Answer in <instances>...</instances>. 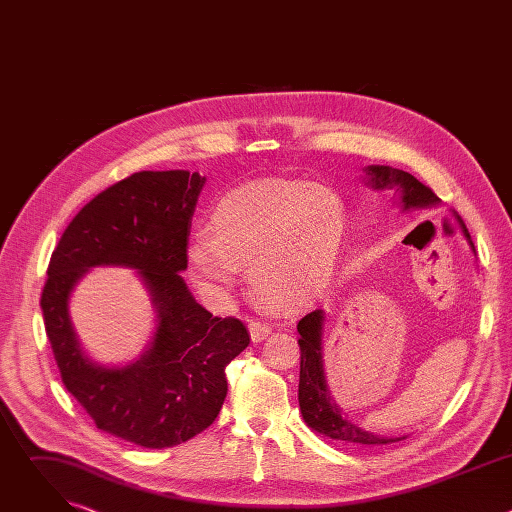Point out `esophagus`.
<instances>
[{"label":"esophagus","mask_w":512,"mask_h":512,"mask_svg":"<svg viewBox=\"0 0 512 512\" xmlns=\"http://www.w3.org/2000/svg\"><path fill=\"white\" fill-rule=\"evenodd\" d=\"M249 332H251L253 342H261V340H265L271 334V324L261 322V320H251Z\"/></svg>","instance_id":"1"}]
</instances>
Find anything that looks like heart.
I'll return each mask as SVG.
<instances>
[{"label": "heart", "mask_w": 512, "mask_h": 512, "mask_svg": "<svg viewBox=\"0 0 512 512\" xmlns=\"http://www.w3.org/2000/svg\"><path fill=\"white\" fill-rule=\"evenodd\" d=\"M212 233H198L188 259L216 296L251 267L257 294L275 306L298 304L328 281L340 253L346 210L338 194L306 182H261L216 204Z\"/></svg>", "instance_id": "heart-1"}]
</instances>
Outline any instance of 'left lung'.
Here are the masks:
<instances>
[{
  "mask_svg": "<svg viewBox=\"0 0 512 512\" xmlns=\"http://www.w3.org/2000/svg\"><path fill=\"white\" fill-rule=\"evenodd\" d=\"M367 174L375 188H387V186H399L401 200L405 208L413 206H429L440 202L435 192L421 184L415 176L403 170H395L389 166H369ZM470 239V235H466ZM472 245V243H470ZM474 249V245H472ZM322 322L324 314L322 310L306 314L298 322L300 332V409L306 419V423L330 437V440H340L344 444H358V446H385L399 442V437H379L369 431H364L356 425H352L348 419L340 415L336 405L330 401L326 379H324V364H322Z\"/></svg>",
  "mask_w": 512,
  "mask_h": 512,
  "instance_id": "1",
  "label": "left lung"
}]
</instances>
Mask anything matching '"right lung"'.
<instances>
[{
	"label": "right lung",
	"instance_id": "right-lung-1",
	"mask_svg": "<svg viewBox=\"0 0 512 512\" xmlns=\"http://www.w3.org/2000/svg\"><path fill=\"white\" fill-rule=\"evenodd\" d=\"M202 186L184 170L131 174L72 218L46 271L40 306L64 387L99 429L141 448H174L212 425L229 391L227 364L251 342L239 318L212 316L180 277ZM97 264L137 268L159 312L153 346L123 370L91 363L67 320L71 287Z\"/></svg>",
	"mask_w": 512,
	"mask_h": 512
}]
</instances>
